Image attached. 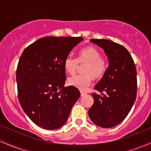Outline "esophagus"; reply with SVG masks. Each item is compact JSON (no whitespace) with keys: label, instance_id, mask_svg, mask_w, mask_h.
<instances>
[{"label":"esophagus","instance_id":"obj_1","mask_svg":"<svg viewBox=\"0 0 151 151\" xmlns=\"http://www.w3.org/2000/svg\"><path fill=\"white\" fill-rule=\"evenodd\" d=\"M80 93H81V96H84V95H85L86 94H87V92H83V91H81Z\"/></svg>","mask_w":151,"mask_h":151}]
</instances>
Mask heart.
<instances>
[{
	"label": "heart",
	"mask_w": 151,
	"mask_h": 151,
	"mask_svg": "<svg viewBox=\"0 0 151 151\" xmlns=\"http://www.w3.org/2000/svg\"><path fill=\"white\" fill-rule=\"evenodd\" d=\"M79 64H85L83 74L74 75L68 79V84L72 87L85 90L92 83V79H100L104 76L107 70V62L101 57V53L94 46H87L79 52L78 59L69 55L64 61V67L68 74H74Z\"/></svg>",
	"instance_id": "obj_1"
}]
</instances>
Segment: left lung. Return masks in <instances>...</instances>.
<instances>
[{"instance_id": "8db88e82", "label": "left lung", "mask_w": 151, "mask_h": 151, "mask_svg": "<svg viewBox=\"0 0 151 151\" xmlns=\"http://www.w3.org/2000/svg\"><path fill=\"white\" fill-rule=\"evenodd\" d=\"M90 41L104 49L109 66L94 87L100 93L91 94L94 104L88 115L97 126L109 128L123 121L135 102L136 67L131 55L123 46L106 39H92Z\"/></svg>"}]
</instances>
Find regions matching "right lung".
Segmentation results:
<instances>
[{
    "instance_id": "1",
    "label": "right lung",
    "mask_w": 151,
    "mask_h": 151,
    "mask_svg": "<svg viewBox=\"0 0 151 151\" xmlns=\"http://www.w3.org/2000/svg\"><path fill=\"white\" fill-rule=\"evenodd\" d=\"M82 37L39 39L23 51L16 70L18 97L25 113L46 130L67 122L73 105L80 97L76 87H64V61Z\"/></svg>"
}]
</instances>
